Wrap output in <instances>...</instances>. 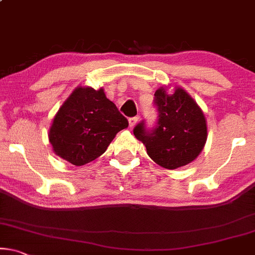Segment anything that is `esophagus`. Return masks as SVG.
Returning a JSON list of instances; mask_svg holds the SVG:
<instances>
[{
    "label": "esophagus",
    "instance_id": "obj_1",
    "mask_svg": "<svg viewBox=\"0 0 255 255\" xmlns=\"http://www.w3.org/2000/svg\"><path fill=\"white\" fill-rule=\"evenodd\" d=\"M137 120H138V118H137V117H133V118H130V119H129V126H130V127H134V126L136 125Z\"/></svg>",
    "mask_w": 255,
    "mask_h": 255
}]
</instances>
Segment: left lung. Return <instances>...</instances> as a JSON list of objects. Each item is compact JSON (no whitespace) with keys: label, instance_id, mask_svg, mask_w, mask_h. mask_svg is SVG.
<instances>
[{"label":"left lung","instance_id":"8db88e82","mask_svg":"<svg viewBox=\"0 0 255 255\" xmlns=\"http://www.w3.org/2000/svg\"><path fill=\"white\" fill-rule=\"evenodd\" d=\"M157 120L147 128L144 120L134 127L152 161L165 169H177L192 162L206 142L205 117L192 98L182 88L169 94L161 87L154 94Z\"/></svg>","mask_w":255,"mask_h":255}]
</instances>
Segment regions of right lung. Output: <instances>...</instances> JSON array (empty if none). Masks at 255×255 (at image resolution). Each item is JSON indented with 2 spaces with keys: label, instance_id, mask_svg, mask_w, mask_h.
Instances as JSON below:
<instances>
[{
  "label": "right lung",
  "instance_id": "add662e5",
  "mask_svg": "<svg viewBox=\"0 0 255 255\" xmlns=\"http://www.w3.org/2000/svg\"><path fill=\"white\" fill-rule=\"evenodd\" d=\"M128 120L107 99L103 88L78 87L59 108L49 140L60 157L84 165L103 155Z\"/></svg>",
  "mask_w": 255,
  "mask_h": 255
}]
</instances>
